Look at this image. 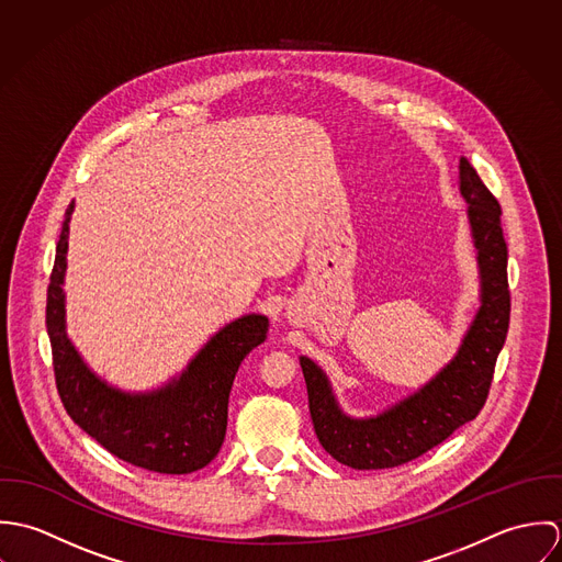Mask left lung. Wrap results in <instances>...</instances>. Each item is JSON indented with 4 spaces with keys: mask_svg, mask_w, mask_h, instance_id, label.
<instances>
[{
    "mask_svg": "<svg viewBox=\"0 0 562 562\" xmlns=\"http://www.w3.org/2000/svg\"><path fill=\"white\" fill-rule=\"evenodd\" d=\"M459 188L470 203L468 216L479 250L481 310L457 357L422 390L366 419L348 417L335 401L326 374L312 359L301 357L322 448L352 470H387L422 457L474 419L488 396L510 321L508 248L499 223L502 207L465 158L459 164Z\"/></svg>",
    "mask_w": 562,
    "mask_h": 562,
    "instance_id": "left-lung-1",
    "label": "left lung"
}]
</instances>
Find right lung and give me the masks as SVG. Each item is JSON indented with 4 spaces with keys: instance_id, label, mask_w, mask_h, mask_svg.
Returning <instances> with one entry per match:
<instances>
[{
    "instance_id": "right-lung-1",
    "label": "right lung",
    "mask_w": 562,
    "mask_h": 562,
    "mask_svg": "<svg viewBox=\"0 0 562 562\" xmlns=\"http://www.w3.org/2000/svg\"><path fill=\"white\" fill-rule=\"evenodd\" d=\"M69 205L47 290V333L60 401L71 419L110 454L158 474H190L218 454L227 432L229 392L241 359L266 339L268 318L248 314L223 326L168 385L121 392L83 363L67 337L65 270Z\"/></svg>"
}]
</instances>
